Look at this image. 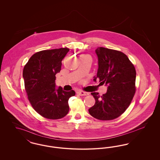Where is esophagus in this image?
<instances>
[{"mask_svg":"<svg viewBox=\"0 0 160 160\" xmlns=\"http://www.w3.org/2000/svg\"><path fill=\"white\" fill-rule=\"evenodd\" d=\"M78 94L80 96H86V95H89V93H88L86 92H84L83 91H78Z\"/></svg>","mask_w":160,"mask_h":160,"instance_id":"1","label":"esophagus"}]
</instances>
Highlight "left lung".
I'll list each match as a JSON object with an SVG mask.
<instances>
[{
    "label": "left lung",
    "instance_id": "obj_1",
    "mask_svg": "<svg viewBox=\"0 0 160 160\" xmlns=\"http://www.w3.org/2000/svg\"><path fill=\"white\" fill-rule=\"evenodd\" d=\"M98 68L93 80L107 86L106 93L100 96L92 92L95 104L89 109L93 118L102 121L117 118L127 110L136 92V71L127 55L121 52L98 47Z\"/></svg>",
    "mask_w": 160,
    "mask_h": 160
}]
</instances>
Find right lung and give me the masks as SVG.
Instances as JSON below:
<instances>
[{"mask_svg": "<svg viewBox=\"0 0 160 160\" xmlns=\"http://www.w3.org/2000/svg\"><path fill=\"white\" fill-rule=\"evenodd\" d=\"M69 49L61 48L34 54L24 66L23 77L28 99L34 110L50 119L64 117L69 112L68 99L74 96L72 90L56 89L55 75L61 69L62 61Z\"/></svg>", "mask_w": 160, "mask_h": 160, "instance_id": "obj_1", "label": "right lung"}]
</instances>
